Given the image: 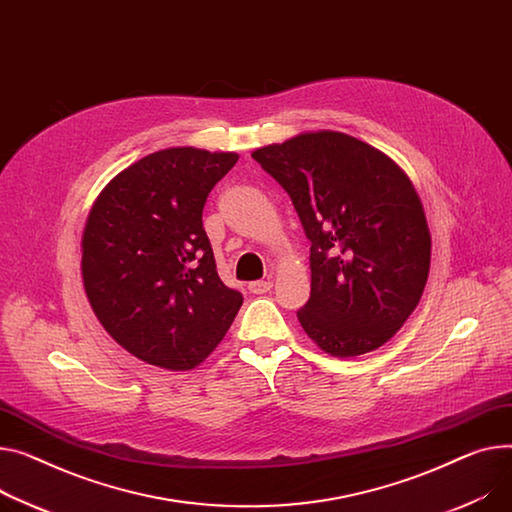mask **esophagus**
Returning a JSON list of instances; mask_svg holds the SVG:
<instances>
[{"instance_id": "34e87169", "label": "esophagus", "mask_w": 512, "mask_h": 512, "mask_svg": "<svg viewBox=\"0 0 512 512\" xmlns=\"http://www.w3.org/2000/svg\"><path fill=\"white\" fill-rule=\"evenodd\" d=\"M271 286H274V284H271L269 280H257V282H251V284H249V290H251L253 294H267V292L271 290Z\"/></svg>"}]
</instances>
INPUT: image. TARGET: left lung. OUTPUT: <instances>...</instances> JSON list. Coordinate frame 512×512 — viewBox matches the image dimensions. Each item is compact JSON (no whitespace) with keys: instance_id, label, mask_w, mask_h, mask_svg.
Here are the masks:
<instances>
[{"instance_id":"left-lung-1","label":"left lung","mask_w":512,"mask_h":512,"mask_svg":"<svg viewBox=\"0 0 512 512\" xmlns=\"http://www.w3.org/2000/svg\"><path fill=\"white\" fill-rule=\"evenodd\" d=\"M290 195L311 243V298L296 313L331 356L381 348L414 313L430 232L410 179L377 148L317 131L255 150Z\"/></svg>"}]
</instances>
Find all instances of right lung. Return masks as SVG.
<instances>
[{"label": "right lung", "instance_id": "obj_1", "mask_svg": "<svg viewBox=\"0 0 512 512\" xmlns=\"http://www.w3.org/2000/svg\"><path fill=\"white\" fill-rule=\"evenodd\" d=\"M232 152H154L102 191L82 238L92 311L117 344L148 364L189 370L222 342L243 304L216 269L201 214Z\"/></svg>", "mask_w": 512, "mask_h": 512}]
</instances>
